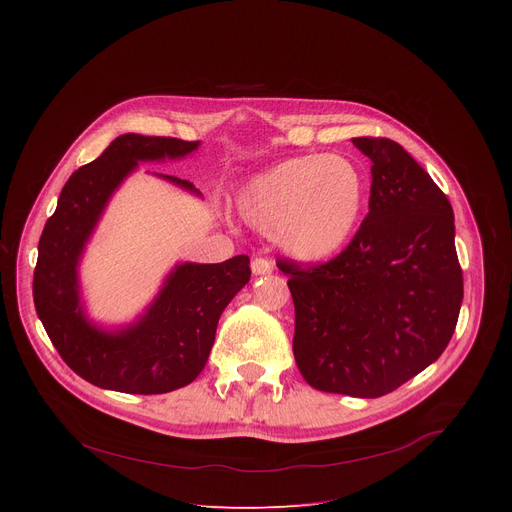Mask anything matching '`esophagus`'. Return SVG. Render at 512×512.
Here are the masks:
<instances>
[{"instance_id": "34e87169", "label": "esophagus", "mask_w": 512, "mask_h": 512, "mask_svg": "<svg viewBox=\"0 0 512 512\" xmlns=\"http://www.w3.org/2000/svg\"><path fill=\"white\" fill-rule=\"evenodd\" d=\"M251 269H253L255 275H269L273 271V263L265 257H255L251 261Z\"/></svg>"}]
</instances>
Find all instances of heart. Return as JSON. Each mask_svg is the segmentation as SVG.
<instances>
[{"label":"heart","instance_id":"heart-1","mask_svg":"<svg viewBox=\"0 0 512 512\" xmlns=\"http://www.w3.org/2000/svg\"><path fill=\"white\" fill-rule=\"evenodd\" d=\"M364 206V178L344 156H298L253 176L237 194L245 221L296 259L336 255Z\"/></svg>","mask_w":512,"mask_h":512}]
</instances>
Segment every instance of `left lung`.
<instances>
[{
    "label": "left lung",
    "mask_w": 512,
    "mask_h": 512,
    "mask_svg": "<svg viewBox=\"0 0 512 512\" xmlns=\"http://www.w3.org/2000/svg\"><path fill=\"white\" fill-rule=\"evenodd\" d=\"M369 156V214L320 265L279 259L296 308L294 356L324 393L383 397L440 358L464 298L454 212L431 176L387 137H354Z\"/></svg>",
    "instance_id": "obj_1"
}]
</instances>
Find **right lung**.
<instances>
[{
    "mask_svg": "<svg viewBox=\"0 0 512 512\" xmlns=\"http://www.w3.org/2000/svg\"><path fill=\"white\" fill-rule=\"evenodd\" d=\"M198 145L176 137L119 135L97 160L68 178L44 225L34 306L62 360L91 385L131 395H160L190 385L208 360L218 318L251 277L247 255L208 265L182 263L135 324L107 332L85 316L79 261L111 194L139 162L184 158ZM156 176L196 192L188 180Z\"/></svg>",
    "mask_w": 512,
    "mask_h": 512,
    "instance_id": "obj_1",
    "label": "right lung"
}]
</instances>
